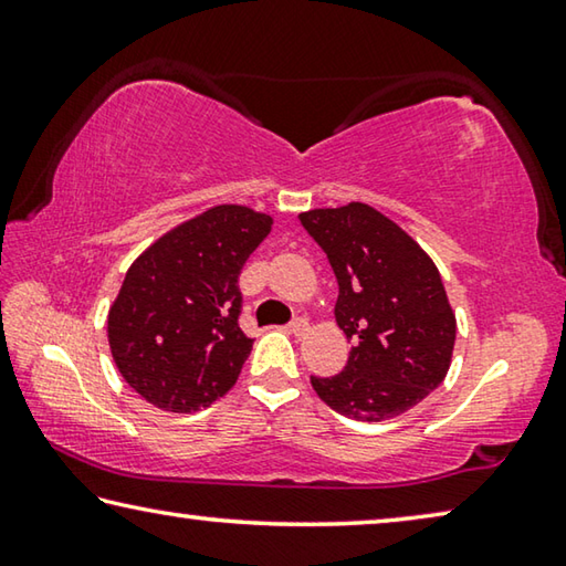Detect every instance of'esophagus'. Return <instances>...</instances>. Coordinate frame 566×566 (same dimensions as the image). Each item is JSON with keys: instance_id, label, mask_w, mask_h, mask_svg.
Segmentation results:
<instances>
[{"instance_id": "34e87169", "label": "esophagus", "mask_w": 566, "mask_h": 566, "mask_svg": "<svg viewBox=\"0 0 566 566\" xmlns=\"http://www.w3.org/2000/svg\"><path fill=\"white\" fill-rule=\"evenodd\" d=\"M290 332L294 334V337H302V334L310 332V322H306L304 317H296V319L290 324Z\"/></svg>"}]
</instances>
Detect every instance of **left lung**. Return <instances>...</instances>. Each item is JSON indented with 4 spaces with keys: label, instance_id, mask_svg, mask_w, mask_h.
I'll return each mask as SVG.
<instances>
[{
    "label": "left lung",
    "instance_id": "1",
    "mask_svg": "<svg viewBox=\"0 0 566 566\" xmlns=\"http://www.w3.org/2000/svg\"><path fill=\"white\" fill-rule=\"evenodd\" d=\"M334 270V319L352 339L337 377H312L324 405L357 421L405 415L442 385L457 317L424 249L364 202L300 214Z\"/></svg>",
    "mask_w": 566,
    "mask_h": 566
}]
</instances>
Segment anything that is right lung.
I'll use <instances>...</instances> for the list:
<instances>
[{
	"label": "right lung",
	"mask_w": 566,
	"mask_h": 566,
	"mask_svg": "<svg viewBox=\"0 0 566 566\" xmlns=\"http://www.w3.org/2000/svg\"><path fill=\"white\" fill-rule=\"evenodd\" d=\"M272 224L244 205H214L132 262L107 337L119 375L149 405L189 415L237 385L254 344L237 322V280Z\"/></svg>",
	"instance_id": "add662e5"
}]
</instances>
